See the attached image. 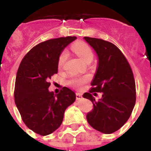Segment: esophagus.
I'll use <instances>...</instances> for the list:
<instances>
[{
	"label": "esophagus",
	"mask_w": 151,
	"mask_h": 151,
	"mask_svg": "<svg viewBox=\"0 0 151 151\" xmlns=\"http://www.w3.org/2000/svg\"><path fill=\"white\" fill-rule=\"evenodd\" d=\"M82 95L81 93H78V92H77L76 93V100H80L82 99Z\"/></svg>",
	"instance_id": "obj_1"
}]
</instances>
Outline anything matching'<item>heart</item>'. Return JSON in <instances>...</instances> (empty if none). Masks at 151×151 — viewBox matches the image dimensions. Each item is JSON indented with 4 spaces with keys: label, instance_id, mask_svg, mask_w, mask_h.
<instances>
[{
    "label": "heart",
    "instance_id": "heart-1",
    "mask_svg": "<svg viewBox=\"0 0 151 151\" xmlns=\"http://www.w3.org/2000/svg\"><path fill=\"white\" fill-rule=\"evenodd\" d=\"M72 49L83 62H91L94 58V54L91 48L83 41H78L76 43H75L72 46ZM66 58H67V52L64 50L61 53L58 58V67L61 68L63 66ZM86 81H87L86 78H73L69 80L68 83L73 87L80 88L86 82Z\"/></svg>",
    "mask_w": 151,
    "mask_h": 151
}]
</instances>
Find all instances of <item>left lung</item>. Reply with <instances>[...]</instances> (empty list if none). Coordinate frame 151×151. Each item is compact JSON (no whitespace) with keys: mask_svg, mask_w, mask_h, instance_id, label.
Returning <instances> with one entry per match:
<instances>
[{"mask_svg":"<svg viewBox=\"0 0 151 151\" xmlns=\"http://www.w3.org/2000/svg\"><path fill=\"white\" fill-rule=\"evenodd\" d=\"M97 56V67L89 92L83 97L93 103L87 113L89 125L104 134L119 130L127 122L136 101L135 82L131 66L116 45L99 38L84 37ZM103 93L98 101L91 94Z\"/></svg>","mask_w":151,"mask_h":151,"instance_id":"8db88e82","label":"left lung"}]
</instances>
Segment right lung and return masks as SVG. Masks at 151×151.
Wrapping results in <instances>:
<instances>
[{
  "label": "right lung",
  "instance_id": "right-lung-1",
  "mask_svg": "<svg viewBox=\"0 0 151 151\" xmlns=\"http://www.w3.org/2000/svg\"><path fill=\"white\" fill-rule=\"evenodd\" d=\"M76 37L54 38L31 49L17 73L14 100L22 121L41 135L51 134L60 126L66 108L76 101V94L63 87L59 94L50 91L49 80L58 71V58Z\"/></svg>",
  "mask_w": 151,
  "mask_h": 151
}]
</instances>
